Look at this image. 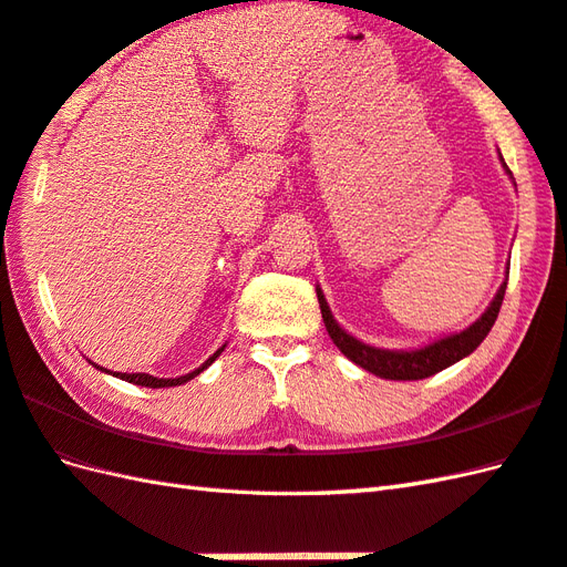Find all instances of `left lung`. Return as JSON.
Segmentation results:
<instances>
[{
    "mask_svg": "<svg viewBox=\"0 0 567 567\" xmlns=\"http://www.w3.org/2000/svg\"><path fill=\"white\" fill-rule=\"evenodd\" d=\"M499 162L514 184L512 172L505 165L502 155H499ZM507 279H509V261H507L505 281L499 284L495 298L489 300V306L485 308L481 318L471 322L468 327H463L458 332L444 334L439 339H432V342H426L422 347H412V349H385V347H373V344L361 342L359 337L349 334L344 327L334 320L320 284L316 286V293H318V303L322 310L327 334H330L337 349L342 351L349 361H354L363 371L379 375V379H385V381H422V379H430V375L439 371L454 367L456 361L471 357L473 351L481 347V342L487 337V332L493 330V324L497 320L502 298H505V291H507Z\"/></svg>",
    "mask_w": 567,
    "mask_h": 567,
    "instance_id": "8db88e82",
    "label": "left lung"
}]
</instances>
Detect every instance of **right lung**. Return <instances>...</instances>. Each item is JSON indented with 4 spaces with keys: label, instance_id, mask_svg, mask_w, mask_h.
I'll return each instance as SVG.
<instances>
[{
    "label": "right lung",
    "instance_id": "1",
    "mask_svg": "<svg viewBox=\"0 0 567 567\" xmlns=\"http://www.w3.org/2000/svg\"><path fill=\"white\" fill-rule=\"evenodd\" d=\"M223 349H225V344L223 347H218L216 351H213V354L200 363L198 369H194L192 373H184V375H177V379H157V375H150V373H118V371H109V369H102V367H96L94 361H90L94 369H99L102 373H111V375H116V379H121V381H128V383H133V385H145V388H172V385H184L186 381H192V379H196L198 373H204L213 361H216L220 354H223Z\"/></svg>",
    "mask_w": 567,
    "mask_h": 567
}]
</instances>
